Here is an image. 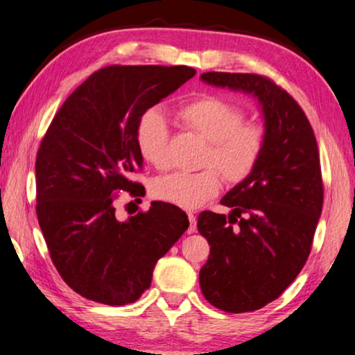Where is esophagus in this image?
<instances>
[{
  "label": "esophagus",
  "instance_id": "obj_1",
  "mask_svg": "<svg viewBox=\"0 0 355 355\" xmlns=\"http://www.w3.org/2000/svg\"><path fill=\"white\" fill-rule=\"evenodd\" d=\"M187 216H189V223H190V227H189L187 232L193 234L195 229H197V216H195L193 213H190V211L187 213Z\"/></svg>",
  "mask_w": 355,
  "mask_h": 355
}]
</instances>
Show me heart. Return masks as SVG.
Instances as JSON below:
<instances>
[{
  "instance_id": "1",
  "label": "heart",
  "mask_w": 355,
  "mask_h": 355,
  "mask_svg": "<svg viewBox=\"0 0 355 355\" xmlns=\"http://www.w3.org/2000/svg\"><path fill=\"white\" fill-rule=\"evenodd\" d=\"M182 121L209 142L203 165L197 173L176 171L158 178L153 197L176 207L195 209L219 193L223 178L241 182L253 173L266 147V131L258 123L243 121L245 112L234 102L218 96H203L179 110ZM168 118L158 109H148L136 130L137 148L147 163L165 169L168 157ZM216 166L220 173L212 166Z\"/></svg>"
}]
</instances>
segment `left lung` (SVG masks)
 <instances>
[{"label": "left lung", "mask_w": 355, "mask_h": 355, "mask_svg": "<svg viewBox=\"0 0 355 355\" xmlns=\"http://www.w3.org/2000/svg\"><path fill=\"white\" fill-rule=\"evenodd\" d=\"M200 78L253 96L264 118L261 160L220 200L229 216L203 211L197 224L209 243L200 269L203 296L220 311L251 312L277 300L309 258L323 205L318 147L297 102L266 76L208 71Z\"/></svg>", "instance_id": "obj_1"}]
</instances>
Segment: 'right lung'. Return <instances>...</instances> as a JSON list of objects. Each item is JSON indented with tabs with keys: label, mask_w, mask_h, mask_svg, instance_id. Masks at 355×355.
<instances>
[{
	"label": "right lung",
	"mask_w": 355,
	"mask_h": 355,
	"mask_svg": "<svg viewBox=\"0 0 355 355\" xmlns=\"http://www.w3.org/2000/svg\"><path fill=\"white\" fill-rule=\"evenodd\" d=\"M195 75L186 65H110L67 97L37 155V216L51 259L64 282L107 306L137 301L157 261L189 227L187 214L153 202L126 220L115 192L141 197L130 181L142 168L136 130L150 107Z\"/></svg>",
	"instance_id": "right-lung-1"
}]
</instances>
